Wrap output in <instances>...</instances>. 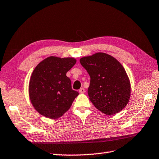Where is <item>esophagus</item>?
<instances>
[{"instance_id":"1","label":"esophagus","mask_w":159,"mask_h":159,"mask_svg":"<svg viewBox=\"0 0 159 159\" xmlns=\"http://www.w3.org/2000/svg\"><path fill=\"white\" fill-rule=\"evenodd\" d=\"M79 93L80 94H84V93L85 92V89H84V88H80V89H79Z\"/></svg>"}]
</instances>
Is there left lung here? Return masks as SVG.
<instances>
[{
	"mask_svg": "<svg viewBox=\"0 0 159 159\" xmlns=\"http://www.w3.org/2000/svg\"><path fill=\"white\" fill-rule=\"evenodd\" d=\"M90 76L89 100L99 111L107 115L119 112L130 97L129 80L116 58L102 52L80 59Z\"/></svg>",
	"mask_w": 159,
	"mask_h": 159,
	"instance_id": "8db88e82",
	"label": "left lung"
}]
</instances>
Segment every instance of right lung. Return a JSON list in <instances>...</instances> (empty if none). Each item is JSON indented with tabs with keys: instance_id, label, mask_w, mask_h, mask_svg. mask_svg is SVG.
<instances>
[{
	"instance_id": "obj_1",
	"label": "right lung",
	"mask_w": 159,
	"mask_h": 159,
	"mask_svg": "<svg viewBox=\"0 0 159 159\" xmlns=\"http://www.w3.org/2000/svg\"><path fill=\"white\" fill-rule=\"evenodd\" d=\"M76 61L73 58L50 57L34 69L29 85L33 106L43 116L58 119L66 112L79 92L71 89L66 74Z\"/></svg>"
}]
</instances>
